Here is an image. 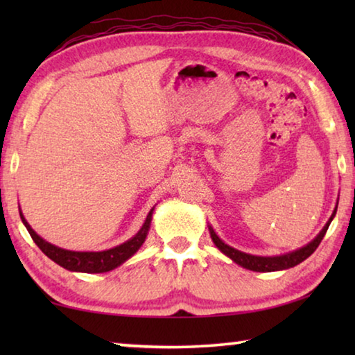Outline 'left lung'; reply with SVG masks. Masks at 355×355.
Segmentation results:
<instances>
[{"label":"left lung","instance_id":"1","mask_svg":"<svg viewBox=\"0 0 355 355\" xmlns=\"http://www.w3.org/2000/svg\"><path fill=\"white\" fill-rule=\"evenodd\" d=\"M334 216H335V211L332 214V218L329 219L327 224L324 225L320 235H318L310 244H307L302 249L291 252V254L280 255V257H255V255L244 254V252H239L236 249L230 248V245H227L225 243H222L219 236L213 232V228H209V233H211L213 241L216 245H218L219 250L224 252L227 257H230L233 261L239 264V266L250 269V271H257V272H272V271H280V269H288V268L296 266V264L302 263L305 258H309L311 254H313L318 245H320V243L322 241L324 235H326V232L330 225V222H332V219H334Z\"/></svg>","mask_w":355,"mask_h":355}]
</instances>
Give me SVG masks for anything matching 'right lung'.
Returning a JSON list of instances; mask_svg holds the SVG:
<instances>
[{"mask_svg":"<svg viewBox=\"0 0 355 355\" xmlns=\"http://www.w3.org/2000/svg\"><path fill=\"white\" fill-rule=\"evenodd\" d=\"M152 213L153 209L148 213L146 222H144L142 228L137 232L136 236L128 239L127 243L117 245V248L103 250V252H71V250L56 248V245H53L50 243H46L45 239H42L37 233L33 230L31 225L28 224L26 219L23 218L21 213H20V218L23 220V224H25V227L28 228L33 241L39 245V249L44 252L48 258H51V260L58 263L59 266L69 269V271L97 274V272H107L111 271V269L120 266V264L127 261L128 258L141 248L142 243L146 241V236L148 233Z\"/></svg>","mask_w":355,"mask_h":355,"instance_id":"add662e5","label":"right lung"}]
</instances>
